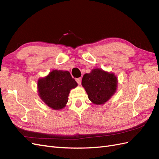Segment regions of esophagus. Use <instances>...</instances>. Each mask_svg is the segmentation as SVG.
Masks as SVG:
<instances>
[{
  "mask_svg": "<svg viewBox=\"0 0 159 159\" xmlns=\"http://www.w3.org/2000/svg\"><path fill=\"white\" fill-rule=\"evenodd\" d=\"M75 80H76V81H77V83H78L79 85L81 84V78H77Z\"/></svg>",
  "mask_w": 159,
  "mask_h": 159,
  "instance_id": "34e87169",
  "label": "esophagus"
}]
</instances>
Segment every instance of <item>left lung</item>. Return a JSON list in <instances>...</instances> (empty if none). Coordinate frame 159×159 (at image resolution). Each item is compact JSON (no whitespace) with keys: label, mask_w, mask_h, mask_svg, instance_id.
<instances>
[{"label":"left lung","mask_w":159,"mask_h":159,"mask_svg":"<svg viewBox=\"0 0 159 159\" xmlns=\"http://www.w3.org/2000/svg\"><path fill=\"white\" fill-rule=\"evenodd\" d=\"M118 80L112 72L95 68L84 75L81 85L89 99L95 105H103L116 92Z\"/></svg>","instance_id":"obj_1"}]
</instances>
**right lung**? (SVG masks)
Segmentation results:
<instances>
[{
	"instance_id": "right-lung-1",
	"label": "right lung",
	"mask_w": 159,
	"mask_h": 159,
	"mask_svg": "<svg viewBox=\"0 0 159 159\" xmlns=\"http://www.w3.org/2000/svg\"><path fill=\"white\" fill-rule=\"evenodd\" d=\"M78 86L68 71L54 70L38 80V93L42 102L54 110L64 109L70 91Z\"/></svg>"
}]
</instances>
